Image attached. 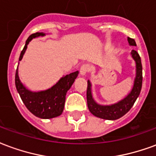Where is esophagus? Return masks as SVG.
<instances>
[{
  "label": "esophagus",
  "mask_w": 156,
  "mask_h": 156,
  "mask_svg": "<svg viewBox=\"0 0 156 156\" xmlns=\"http://www.w3.org/2000/svg\"><path fill=\"white\" fill-rule=\"evenodd\" d=\"M90 65L88 64H83L81 66V68H80V74L83 75V76H84L88 73V72L90 71Z\"/></svg>",
  "instance_id": "obj_1"
}]
</instances>
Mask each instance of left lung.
Segmentation results:
<instances>
[{
    "instance_id": "left-lung-1",
    "label": "left lung",
    "mask_w": 156,
    "mask_h": 156,
    "mask_svg": "<svg viewBox=\"0 0 156 156\" xmlns=\"http://www.w3.org/2000/svg\"><path fill=\"white\" fill-rule=\"evenodd\" d=\"M128 41L130 46H136L135 41L133 38L128 37ZM131 56L134 58L136 63V76L134 78V86L129 94L119 102L111 105H100L97 104L93 98L91 93V83L88 81L87 88V103L89 111L96 117L101 118L104 119L115 120L124 116L126 113L129 111L134 102L140 94L142 88V64L140 55L135 50H132Z\"/></svg>"
}]
</instances>
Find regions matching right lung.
Returning a JSON list of instances; mask_svg holds the SVG:
<instances>
[{
	"label": "right lung",
	"instance_id": "1",
	"mask_svg": "<svg viewBox=\"0 0 156 156\" xmlns=\"http://www.w3.org/2000/svg\"><path fill=\"white\" fill-rule=\"evenodd\" d=\"M44 35L43 32H36L29 37L20 54L19 61L22 59L29 42L37 37ZM78 74V71L71 73L63 76L56 84L47 90L32 92L27 89L21 83L18 77V70L16 69L15 76L16 88L23 104L32 115L41 119H51L62 115L64 108L66 94L71 88Z\"/></svg>",
	"mask_w": 156,
	"mask_h": 156
}]
</instances>
